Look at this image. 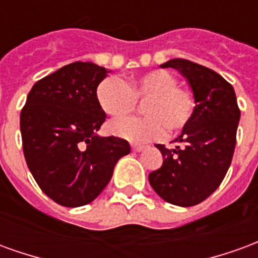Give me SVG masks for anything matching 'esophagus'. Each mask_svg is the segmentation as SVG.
<instances>
[{
  "label": "esophagus",
  "instance_id": "obj_1",
  "mask_svg": "<svg viewBox=\"0 0 258 258\" xmlns=\"http://www.w3.org/2000/svg\"><path fill=\"white\" fill-rule=\"evenodd\" d=\"M131 148H133V151L134 152H141V151H144V148H145V146L144 145H133Z\"/></svg>",
  "mask_w": 258,
  "mask_h": 258
}]
</instances>
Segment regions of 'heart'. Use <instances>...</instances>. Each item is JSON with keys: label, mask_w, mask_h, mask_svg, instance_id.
Segmentation results:
<instances>
[{"label": "heart", "mask_w": 258, "mask_h": 258, "mask_svg": "<svg viewBox=\"0 0 258 258\" xmlns=\"http://www.w3.org/2000/svg\"><path fill=\"white\" fill-rule=\"evenodd\" d=\"M96 101L109 116H125L142 105L144 117L116 118L109 123V131L131 142H146L164 135L179 133L190 123L196 110L194 92L178 85L177 77L167 70H152L123 83L106 77L96 87Z\"/></svg>", "instance_id": "b5f03b06"}]
</instances>
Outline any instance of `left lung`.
<instances>
[{
  "label": "left lung",
  "instance_id": "left-lung-1",
  "mask_svg": "<svg viewBox=\"0 0 258 258\" xmlns=\"http://www.w3.org/2000/svg\"><path fill=\"white\" fill-rule=\"evenodd\" d=\"M173 68L188 80L196 99L190 123L175 142L162 152V167L149 174V182L163 200L181 207L199 205L220 186L232 162L240 110L233 87L214 70L186 59H171Z\"/></svg>",
  "mask_w": 258,
  "mask_h": 258
}]
</instances>
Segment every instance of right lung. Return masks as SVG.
Listing matches in <instances>:
<instances>
[{
  "label": "right lung",
  "instance_id": "right-lung-1",
  "mask_svg": "<svg viewBox=\"0 0 258 258\" xmlns=\"http://www.w3.org/2000/svg\"><path fill=\"white\" fill-rule=\"evenodd\" d=\"M107 72L92 62L66 64L33 85L20 113L27 167L42 192L64 207L91 203L130 153L125 140L96 134L106 114L95 92Z\"/></svg>",
  "mask_w": 258,
  "mask_h": 258
}]
</instances>
